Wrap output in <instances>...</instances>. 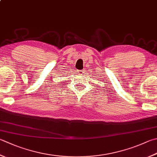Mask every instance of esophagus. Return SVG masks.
Here are the masks:
<instances>
[{"mask_svg": "<svg viewBox=\"0 0 157 157\" xmlns=\"http://www.w3.org/2000/svg\"><path fill=\"white\" fill-rule=\"evenodd\" d=\"M84 72H85V71L84 70H80L79 71V74H81V75H83V73H84Z\"/></svg>", "mask_w": 157, "mask_h": 157, "instance_id": "1", "label": "esophagus"}]
</instances>
